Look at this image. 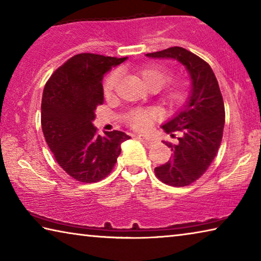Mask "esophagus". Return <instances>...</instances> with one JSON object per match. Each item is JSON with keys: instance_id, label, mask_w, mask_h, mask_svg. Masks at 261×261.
Wrapping results in <instances>:
<instances>
[{"instance_id": "1", "label": "esophagus", "mask_w": 261, "mask_h": 261, "mask_svg": "<svg viewBox=\"0 0 261 261\" xmlns=\"http://www.w3.org/2000/svg\"><path fill=\"white\" fill-rule=\"evenodd\" d=\"M138 139L145 145V146H147V147L151 146V145L153 144V141H154V139L151 138V137L145 136V135H139L138 136Z\"/></svg>"}]
</instances>
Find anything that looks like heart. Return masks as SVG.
Returning <instances> with one entry per match:
<instances>
[{
    "instance_id": "obj_1",
    "label": "heart",
    "mask_w": 261,
    "mask_h": 261,
    "mask_svg": "<svg viewBox=\"0 0 261 261\" xmlns=\"http://www.w3.org/2000/svg\"><path fill=\"white\" fill-rule=\"evenodd\" d=\"M138 76L140 81L149 90H160L162 86L169 82L170 73L166 69L158 65H152V67L144 68L138 71ZM118 79H120V73L114 71L109 73L107 78L105 79L103 83V93L106 96H110L116 87ZM188 98V90L187 87L182 84H176L171 86L165 94H163V101L171 107L182 105L185 99ZM155 118V112L153 109H135L127 114L126 121L139 131H145L151 126L152 122Z\"/></svg>"
}]
</instances>
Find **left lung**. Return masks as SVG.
I'll return each instance as SVG.
<instances>
[{
    "label": "left lung",
    "instance_id": "left-lung-1",
    "mask_svg": "<svg viewBox=\"0 0 261 261\" xmlns=\"http://www.w3.org/2000/svg\"><path fill=\"white\" fill-rule=\"evenodd\" d=\"M151 59L175 60L183 64L191 79L189 96L173 118L162 124L167 134L179 132L177 144L163 141L171 148V159L154 171L171 187H187L205 173L222 140L224 103L213 70L199 56L182 47L146 54Z\"/></svg>",
    "mask_w": 261,
    "mask_h": 261
}]
</instances>
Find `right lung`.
I'll use <instances>...</instances> for the list:
<instances>
[{
  "mask_svg": "<svg viewBox=\"0 0 261 261\" xmlns=\"http://www.w3.org/2000/svg\"><path fill=\"white\" fill-rule=\"evenodd\" d=\"M127 57L74 55L48 79L41 102V126L48 147L65 173L83 183L105 178L121 154L122 131L96 134L95 109L103 103L102 79Z\"/></svg>",
  "mask_w": 261,
  "mask_h": 261,
  "instance_id": "right-lung-1",
  "label": "right lung"
}]
</instances>
